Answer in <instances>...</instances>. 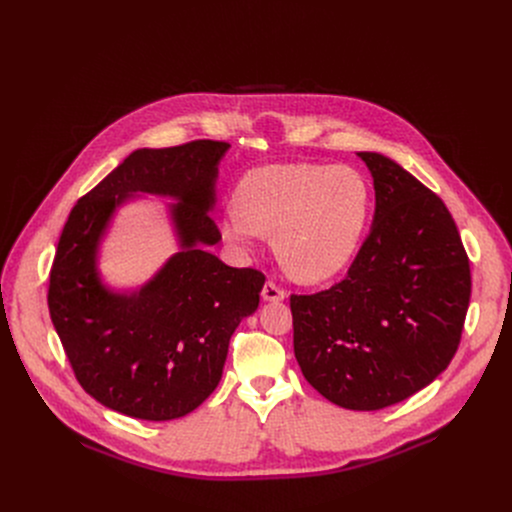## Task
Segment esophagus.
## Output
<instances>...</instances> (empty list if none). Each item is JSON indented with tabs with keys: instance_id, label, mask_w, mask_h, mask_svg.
Masks as SVG:
<instances>
[{
	"instance_id": "34e87169",
	"label": "esophagus",
	"mask_w": 512,
	"mask_h": 512,
	"mask_svg": "<svg viewBox=\"0 0 512 512\" xmlns=\"http://www.w3.org/2000/svg\"><path fill=\"white\" fill-rule=\"evenodd\" d=\"M261 296H263V300H267V302H279V300H285V298H287V291H285L281 285H277L273 279H267L265 285H263Z\"/></svg>"
}]
</instances>
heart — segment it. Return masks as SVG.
<instances>
[{"mask_svg": "<svg viewBox=\"0 0 512 512\" xmlns=\"http://www.w3.org/2000/svg\"><path fill=\"white\" fill-rule=\"evenodd\" d=\"M237 206L223 210L221 235L249 249L259 233L283 267L302 281L336 275L352 259L371 212V188L354 168L271 164L247 172Z\"/></svg>", "mask_w": 512, "mask_h": 512, "instance_id": "heart-1", "label": "heart"}]
</instances>
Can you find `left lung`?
<instances>
[{
  "mask_svg": "<svg viewBox=\"0 0 512 512\" xmlns=\"http://www.w3.org/2000/svg\"><path fill=\"white\" fill-rule=\"evenodd\" d=\"M375 182V218L346 277L289 296L306 381L354 411L395 405L454 358L470 304V261L442 198L393 160L358 152Z\"/></svg>",
  "mask_w": 512,
  "mask_h": 512,
  "instance_id": "obj_1",
  "label": "left lung"
}]
</instances>
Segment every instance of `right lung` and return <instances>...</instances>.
Here are the masks:
<instances>
[{
  "instance_id": "right-lung-1",
  "label": "right lung",
  "mask_w": 512,
  "mask_h": 512,
  "mask_svg": "<svg viewBox=\"0 0 512 512\" xmlns=\"http://www.w3.org/2000/svg\"><path fill=\"white\" fill-rule=\"evenodd\" d=\"M227 141L194 139L137 150L72 206L50 269L48 310L79 385L101 405L148 421L194 411L218 385L229 342L259 306L265 275L235 269L196 243L221 239L208 208ZM129 191L180 197L185 251L139 295L115 297L94 271V249Z\"/></svg>"
}]
</instances>
